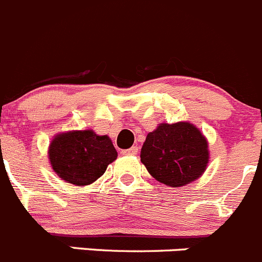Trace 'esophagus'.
I'll return each mask as SVG.
<instances>
[{
  "instance_id": "1",
  "label": "esophagus",
  "mask_w": 262,
  "mask_h": 262,
  "mask_svg": "<svg viewBox=\"0 0 262 262\" xmlns=\"http://www.w3.org/2000/svg\"><path fill=\"white\" fill-rule=\"evenodd\" d=\"M139 151L138 146H133V148H128V149H124V150H122V154L123 156H136Z\"/></svg>"
}]
</instances>
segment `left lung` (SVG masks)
Here are the masks:
<instances>
[{"label":"left lung","mask_w":262,"mask_h":262,"mask_svg":"<svg viewBox=\"0 0 262 262\" xmlns=\"http://www.w3.org/2000/svg\"><path fill=\"white\" fill-rule=\"evenodd\" d=\"M141 163L159 183L181 188L204 173L210 162L206 136L190 122L159 123L146 135Z\"/></svg>","instance_id":"left-lung-1"}]
</instances>
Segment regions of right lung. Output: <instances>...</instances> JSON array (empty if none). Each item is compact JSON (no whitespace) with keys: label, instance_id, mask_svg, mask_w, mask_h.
<instances>
[{"label":"right lung","instance_id":"obj_1","mask_svg":"<svg viewBox=\"0 0 262 262\" xmlns=\"http://www.w3.org/2000/svg\"><path fill=\"white\" fill-rule=\"evenodd\" d=\"M47 153L54 172L77 186L98 180L118 156L111 138L98 135L94 129H73L55 135Z\"/></svg>","mask_w":262,"mask_h":262}]
</instances>
